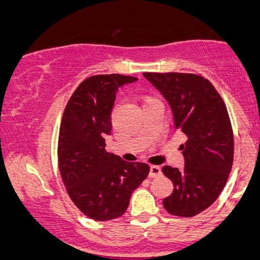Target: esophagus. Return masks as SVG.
Listing matches in <instances>:
<instances>
[{
    "mask_svg": "<svg viewBox=\"0 0 260 260\" xmlns=\"http://www.w3.org/2000/svg\"><path fill=\"white\" fill-rule=\"evenodd\" d=\"M161 169L159 168V166H150V171H149V177L154 178V177H159V176H161Z\"/></svg>",
    "mask_w": 260,
    "mask_h": 260,
    "instance_id": "esophagus-1",
    "label": "esophagus"
}]
</instances>
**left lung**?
I'll return each instance as SVG.
<instances>
[{
    "mask_svg": "<svg viewBox=\"0 0 260 260\" xmlns=\"http://www.w3.org/2000/svg\"><path fill=\"white\" fill-rule=\"evenodd\" d=\"M171 107L175 129L186 136L181 145L184 168L164 166L174 192L164 208L190 217L216 201L234 162V133L225 103L208 79L192 73H143Z\"/></svg>",
    "mask_w": 260,
    "mask_h": 260,
    "instance_id": "obj_1",
    "label": "left lung"
}]
</instances>
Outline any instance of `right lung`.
Returning <instances> with one entry per match:
<instances>
[{
	"instance_id": "obj_1",
	"label": "right lung",
	"mask_w": 260,
	"mask_h": 260,
	"mask_svg": "<svg viewBox=\"0 0 260 260\" xmlns=\"http://www.w3.org/2000/svg\"><path fill=\"white\" fill-rule=\"evenodd\" d=\"M136 77L101 74L83 80L66 105L58 136V168L68 196L96 221L126 213L133 190L148 177L144 162H127L105 150L116 92Z\"/></svg>"
}]
</instances>
